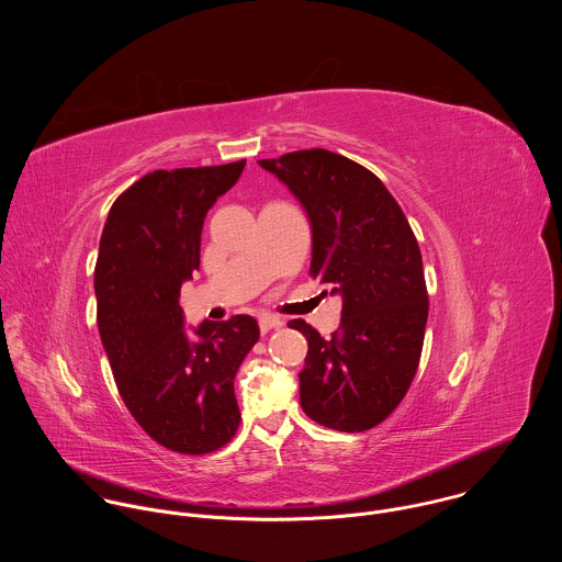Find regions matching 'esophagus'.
<instances>
[{
  "label": "esophagus",
  "mask_w": 562,
  "mask_h": 562,
  "mask_svg": "<svg viewBox=\"0 0 562 562\" xmlns=\"http://www.w3.org/2000/svg\"><path fill=\"white\" fill-rule=\"evenodd\" d=\"M283 324L281 318H277V316H270V314H263L261 318H259V330L266 335L268 330H272V328H279Z\"/></svg>",
  "instance_id": "1"
}]
</instances>
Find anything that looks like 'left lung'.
Listing matches in <instances>:
<instances>
[{"label": "left lung", "mask_w": 562, "mask_h": 562, "mask_svg": "<svg viewBox=\"0 0 562 562\" xmlns=\"http://www.w3.org/2000/svg\"><path fill=\"white\" fill-rule=\"evenodd\" d=\"M259 166L283 181L312 223L310 274L341 296L328 339L305 321L301 406L322 426L361 432L381 424L417 372L428 294L422 252L401 205L357 161L326 149L285 154Z\"/></svg>", "instance_id": "obj_1"}]
</instances>
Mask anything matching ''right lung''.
<instances>
[{
  "label": "right lung",
  "instance_id": "1",
  "mask_svg": "<svg viewBox=\"0 0 562 562\" xmlns=\"http://www.w3.org/2000/svg\"><path fill=\"white\" fill-rule=\"evenodd\" d=\"M246 160L154 170L110 207L94 266L97 326L119 394L160 446L207 454L240 426L234 379L259 339L250 316L188 335L179 292L201 263L210 207Z\"/></svg>",
  "mask_w": 562,
  "mask_h": 562
}]
</instances>
